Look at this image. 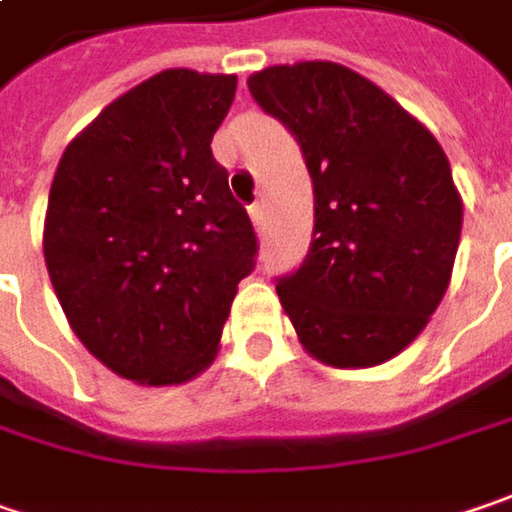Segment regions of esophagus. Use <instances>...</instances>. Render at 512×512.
Masks as SVG:
<instances>
[{
  "mask_svg": "<svg viewBox=\"0 0 512 512\" xmlns=\"http://www.w3.org/2000/svg\"><path fill=\"white\" fill-rule=\"evenodd\" d=\"M250 221H253V227H256V230L265 224V204H262V201H256V204L250 207Z\"/></svg>",
  "mask_w": 512,
  "mask_h": 512,
  "instance_id": "1",
  "label": "esophagus"
}]
</instances>
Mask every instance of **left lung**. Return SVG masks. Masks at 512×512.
Returning <instances> with one entry per match:
<instances>
[{
  "label": "left lung",
  "instance_id": "1",
  "mask_svg": "<svg viewBox=\"0 0 512 512\" xmlns=\"http://www.w3.org/2000/svg\"><path fill=\"white\" fill-rule=\"evenodd\" d=\"M247 89L314 181V242L276 285L296 340L334 369L392 360L441 305L458 253L464 204L441 143L340 63L270 65Z\"/></svg>",
  "mask_w": 512,
  "mask_h": 512
}]
</instances>
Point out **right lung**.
I'll return each instance as SVG.
<instances>
[{
	"label": "right lung",
	"mask_w": 512,
	"mask_h": 512,
	"mask_svg": "<svg viewBox=\"0 0 512 512\" xmlns=\"http://www.w3.org/2000/svg\"><path fill=\"white\" fill-rule=\"evenodd\" d=\"M236 74L167 68L65 146L42 253L77 340L141 386L213 366L256 233L213 158Z\"/></svg>",
	"instance_id": "obj_1"
}]
</instances>
